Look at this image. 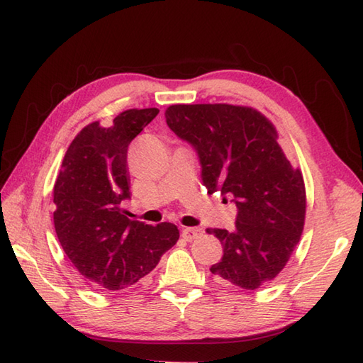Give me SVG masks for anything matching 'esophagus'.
<instances>
[{
  "instance_id": "1",
  "label": "esophagus",
  "mask_w": 363,
  "mask_h": 363,
  "mask_svg": "<svg viewBox=\"0 0 363 363\" xmlns=\"http://www.w3.org/2000/svg\"><path fill=\"white\" fill-rule=\"evenodd\" d=\"M203 235V229L199 228H184L182 229V237L186 238L187 242L195 240V238H199Z\"/></svg>"
}]
</instances>
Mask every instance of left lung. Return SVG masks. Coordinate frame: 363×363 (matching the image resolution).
Segmentation results:
<instances>
[{"label": "left lung", "mask_w": 363, "mask_h": 363, "mask_svg": "<svg viewBox=\"0 0 363 363\" xmlns=\"http://www.w3.org/2000/svg\"><path fill=\"white\" fill-rule=\"evenodd\" d=\"M167 125L198 154L207 194L237 206L235 228L207 229L223 245L211 272L223 284L256 290L287 264L304 228L306 189L298 168L260 112L230 104H174Z\"/></svg>", "instance_id": "8db88e82"}]
</instances>
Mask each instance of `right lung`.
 I'll use <instances>...</instances> for the list:
<instances>
[{
  "label": "right lung",
  "mask_w": 363,
  "mask_h": 363,
  "mask_svg": "<svg viewBox=\"0 0 363 363\" xmlns=\"http://www.w3.org/2000/svg\"><path fill=\"white\" fill-rule=\"evenodd\" d=\"M159 109H130L101 128L95 121L68 146L54 184V228L74 268L98 289L121 290L152 272L176 245L173 223L130 221L128 148Z\"/></svg>",
  "instance_id": "add662e5"
}]
</instances>
